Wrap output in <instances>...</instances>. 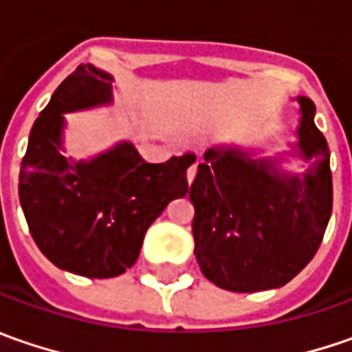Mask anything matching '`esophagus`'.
Masks as SVG:
<instances>
[{
  "label": "esophagus",
  "mask_w": 352,
  "mask_h": 352,
  "mask_svg": "<svg viewBox=\"0 0 352 352\" xmlns=\"http://www.w3.org/2000/svg\"><path fill=\"white\" fill-rule=\"evenodd\" d=\"M197 169H199V162H195V164L190 165L187 169V181H188V185L195 181V177H197Z\"/></svg>",
  "instance_id": "1"
}]
</instances>
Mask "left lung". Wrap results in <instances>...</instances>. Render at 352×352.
I'll return each mask as SVG.
<instances>
[{
    "mask_svg": "<svg viewBox=\"0 0 352 352\" xmlns=\"http://www.w3.org/2000/svg\"><path fill=\"white\" fill-rule=\"evenodd\" d=\"M298 128L308 173L283 179L269 164L234 150H206L188 197L195 204V255L202 274L232 292L290 283L318 253L333 210L327 140L314 122L316 104L300 97Z\"/></svg>",
    "mask_w": 352,
    "mask_h": 352,
    "instance_id": "obj_1",
    "label": "left lung"
}]
</instances>
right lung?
<instances>
[{
    "mask_svg": "<svg viewBox=\"0 0 352 352\" xmlns=\"http://www.w3.org/2000/svg\"><path fill=\"white\" fill-rule=\"evenodd\" d=\"M111 101V76L78 66L34 120L19 171V200L34 243L56 267L87 278H111L130 269L152 222L188 192L185 152L148 164L132 144H120L89 164L60 152L62 113Z\"/></svg>",
    "mask_w": 352,
    "mask_h": 352,
    "instance_id": "add662e5",
    "label": "right lung"
}]
</instances>
